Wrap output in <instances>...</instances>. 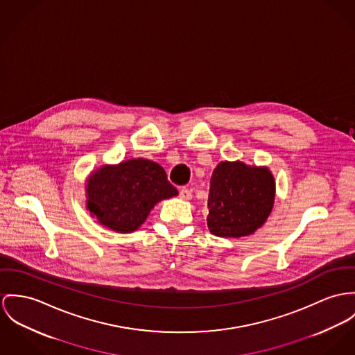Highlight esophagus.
<instances>
[{
  "label": "esophagus",
  "instance_id": "esophagus-1",
  "mask_svg": "<svg viewBox=\"0 0 355 355\" xmlns=\"http://www.w3.org/2000/svg\"><path fill=\"white\" fill-rule=\"evenodd\" d=\"M180 197H181L182 200H191V191H189L188 188H181V189H180Z\"/></svg>",
  "mask_w": 355,
  "mask_h": 355
}]
</instances>
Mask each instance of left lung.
Instances as JSON below:
<instances>
[{
  "label": "left lung",
  "instance_id": "left-lung-1",
  "mask_svg": "<svg viewBox=\"0 0 355 355\" xmlns=\"http://www.w3.org/2000/svg\"><path fill=\"white\" fill-rule=\"evenodd\" d=\"M274 200L275 181L268 166L223 161L209 182L208 228L220 238L248 236L268 220Z\"/></svg>",
  "mask_w": 355,
  "mask_h": 355
}]
</instances>
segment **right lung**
Listing matches in <instances>:
<instances>
[{"label": "right lung", "mask_w": 355, "mask_h": 355, "mask_svg": "<svg viewBox=\"0 0 355 355\" xmlns=\"http://www.w3.org/2000/svg\"><path fill=\"white\" fill-rule=\"evenodd\" d=\"M85 191L92 218L120 234L137 231L159 201L178 194L164 167L146 158L103 164L89 174Z\"/></svg>", "instance_id": "add662e5"}]
</instances>
